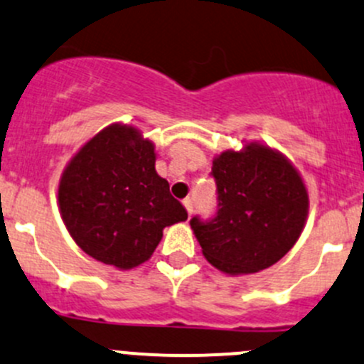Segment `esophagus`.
<instances>
[{
    "label": "esophagus",
    "mask_w": 364,
    "mask_h": 364,
    "mask_svg": "<svg viewBox=\"0 0 364 364\" xmlns=\"http://www.w3.org/2000/svg\"><path fill=\"white\" fill-rule=\"evenodd\" d=\"M183 204H185V208H186V211H188V216H192V213H193V198H185V200H183Z\"/></svg>",
    "instance_id": "1"
}]
</instances>
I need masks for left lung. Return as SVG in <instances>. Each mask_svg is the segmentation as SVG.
Returning <instances> with one entry per match:
<instances>
[{
	"label": "left lung",
	"mask_w": 364,
	"mask_h": 364,
	"mask_svg": "<svg viewBox=\"0 0 364 364\" xmlns=\"http://www.w3.org/2000/svg\"><path fill=\"white\" fill-rule=\"evenodd\" d=\"M218 209L190 220L205 259L225 274H255L277 263L304 230L309 195L281 153L247 144L213 162Z\"/></svg>",
	"instance_id": "obj_1"
}]
</instances>
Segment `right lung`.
<instances>
[{
	"instance_id": "obj_1",
	"label": "right lung",
	"mask_w": 364,
	"mask_h": 364,
	"mask_svg": "<svg viewBox=\"0 0 364 364\" xmlns=\"http://www.w3.org/2000/svg\"><path fill=\"white\" fill-rule=\"evenodd\" d=\"M59 208L87 255L124 270L146 262L164 228L188 218L156 174L153 144L127 125H109L73 156Z\"/></svg>"
}]
</instances>
